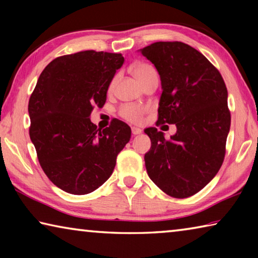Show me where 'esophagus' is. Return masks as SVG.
<instances>
[{
    "label": "esophagus",
    "mask_w": 258,
    "mask_h": 258,
    "mask_svg": "<svg viewBox=\"0 0 258 258\" xmlns=\"http://www.w3.org/2000/svg\"><path fill=\"white\" fill-rule=\"evenodd\" d=\"M142 133V130L139 128V127H132V134L133 135H139Z\"/></svg>",
    "instance_id": "esophagus-1"
}]
</instances>
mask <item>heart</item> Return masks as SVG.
Returning <instances> with one entry per match:
<instances>
[{"label": "heart", "mask_w": 258, "mask_h": 258, "mask_svg": "<svg viewBox=\"0 0 258 258\" xmlns=\"http://www.w3.org/2000/svg\"><path fill=\"white\" fill-rule=\"evenodd\" d=\"M131 72H132L133 76L137 78L140 84L145 86L148 82H149L152 77L157 76V73L155 68L150 66V64L145 63V62H138L134 63L132 67H131ZM117 77H113L110 84H109V92H112L113 89L116 86ZM148 111V108L139 106V104H124L119 109V116L121 118L130 121V123H141L143 120V116Z\"/></svg>", "instance_id": "obj_1"}]
</instances>
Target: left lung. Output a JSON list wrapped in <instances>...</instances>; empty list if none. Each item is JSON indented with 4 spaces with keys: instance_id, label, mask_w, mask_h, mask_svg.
<instances>
[{
    "instance_id": "left-lung-1",
    "label": "left lung",
    "mask_w": 258,
    "mask_h": 258,
    "mask_svg": "<svg viewBox=\"0 0 258 258\" xmlns=\"http://www.w3.org/2000/svg\"><path fill=\"white\" fill-rule=\"evenodd\" d=\"M141 53L161 81L157 125H176L169 140L156 127L145 130L151 140L145 155L148 175L166 195L191 197L223 164L231 124L228 90L206 56L185 43L156 42Z\"/></svg>"
}]
</instances>
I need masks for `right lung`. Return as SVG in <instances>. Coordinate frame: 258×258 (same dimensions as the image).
I'll use <instances>...</instances> for the list:
<instances>
[{
	"label": "right lung",
	"instance_id": "add662e5",
	"mask_svg": "<svg viewBox=\"0 0 258 258\" xmlns=\"http://www.w3.org/2000/svg\"><path fill=\"white\" fill-rule=\"evenodd\" d=\"M124 63L120 53L82 51L58 56L38 77L29 98V137L50 181L72 195L98 189L112 174L131 139V127L113 120L103 131L90 119L102 108L109 84Z\"/></svg>",
	"mask_w": 258,
	"mask_h": 258
}]
</instances>
